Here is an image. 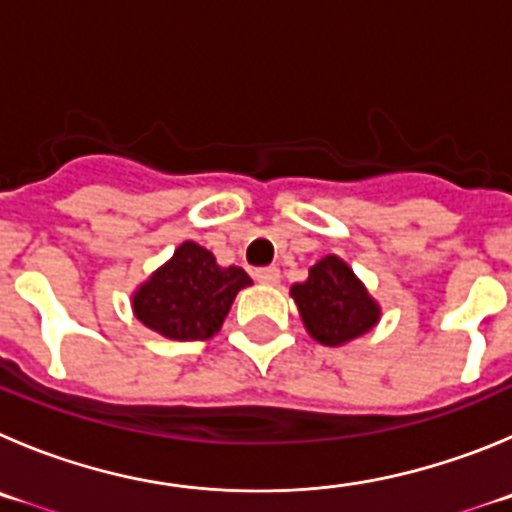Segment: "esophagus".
<instances>
[{
	"label": "esophagus",
	"mask_w": 512,
	"mask_h": 512,
	"mask_svg": "<svg viewBox=\"0 0 512 512\" xmlns=\"http://www.w3.org/2000/svg\"><path fill=\"white\" fill-rule=\"evenodd\" d=\"M255 280L262 285H275L280 280V270L278 267H257Z\"/></svg>",
	"instance_id": "obj_1"
}]
</instances>
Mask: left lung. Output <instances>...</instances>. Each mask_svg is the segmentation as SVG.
I'll return each instance as SVG.
<instances>
[{
    "label": "left lung",
    "instance_id": "8db88e82",
    "mask_svg": "<svg viewBox=\"0 0 512 512\" xmlns=\"http://www.w3.org/2000/svg\"><path fill=\"white\" fill-rule=\"evenodd\" d=\"M303 323L323 346H341L364 336L379 321V305L371 300L351 267L336 255L323 257L310 267L308 280L293 285Z\"/></svg>",
    "mask_w": 512,
    "mask_h": 512
}]
</instances>
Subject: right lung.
<instances>
[{"label":"right lung","mask_w":512,"mask_h":512,"mask_svg":"<svg viewBox=\"0 0 512 512\" xmlns=\"http://www.w3.org/2000/svg\"><path fill=\"white\" fill-rule=\"evenodd\" d=\"M242 267H219L209 250L184 242L133 295L143 326L171 341H207L222 328L234 295L250 285Z\"/></svg>","instance_id":"1"}]
</instances>
